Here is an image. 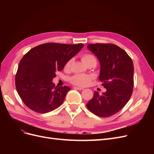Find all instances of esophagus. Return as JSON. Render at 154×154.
Here are the masks:
<instances>
[{"mask_svg": "<svg viewBox=\"0 0 154 154\" xmlns=\"http://www.w3.org/2000/svg\"><path fill=\"white\" fill-rule=\"evenodd\" d=\"M74 89H76V90H79V91H82L84 89V88H82V87H74Z\"/></svg>", "mask_w": 154, "mask_h": 154, "instance_id": "1", "label": "esophagus"}]
</instances>
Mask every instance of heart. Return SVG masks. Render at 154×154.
<instances>
[{
    "label": "heart",
    "mask_w": 154,
    "mask_h": 154,
    "mask_svg": "<svg viewBox=\"0 0 154 154\" xmlns=\"http://www.w3.org/2000/svg\"><path fill=\"white\" fill-rule=\"evenodd\" d=\"M82 61L85 65H87L92 63L95 62L96 63V58L91 54H84L81 57ZM71 60H69V61L65 65V69H68L71 66ZM93 77L89 74H75V75L72 76L70 78V82H71L72 84L80 86V87H85L90 84L91 80H92Z\"/></svg>",
    "instance_id": "b5f03b06"
}]
</instances>
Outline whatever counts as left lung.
<instances>
[{
	"label": "left lung",
	"instance_id": "obj_1",
	"mask_svg": "<svg viewBox=\"0 0 154 154\" xmlns=\"http://www.w3.org/2000/svg\"><path fill=\"white\" fill-rule=\"evenodd\" d=\"M87 48L100 63L99 80L106 89L100 95L94 91L86 106L100 118L118 112L129 101L134 87V64L126 51L112 44H92Z\"/></svg>",
	"mask_w": 154,
	"mask_h": 154
}]
</instances>
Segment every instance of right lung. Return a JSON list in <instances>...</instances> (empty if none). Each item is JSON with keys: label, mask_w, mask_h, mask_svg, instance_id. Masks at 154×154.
Here are the masks:
<instances>
[{"label": "right lung", "mask_w": 154, "mask_h": 154, "mask_svg": "<svg viewBox=\"0 0 154 154\" xmlns=\"http://www.w3.org/2000/svg\"><path fill=\"white\" fill-rule=\"evenodd\" d=\"M84 45L47 43L29 50L22 57L15 76L17 91L24 104L38 113H48L62 104L70 87H55L56 72Z\"/></svg>", "instance_id": "obj_1"}]
</instances>
